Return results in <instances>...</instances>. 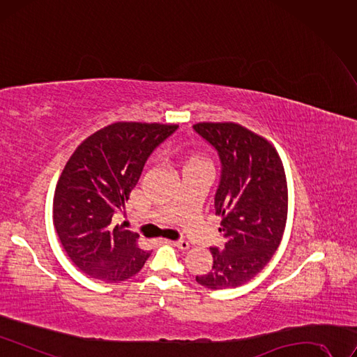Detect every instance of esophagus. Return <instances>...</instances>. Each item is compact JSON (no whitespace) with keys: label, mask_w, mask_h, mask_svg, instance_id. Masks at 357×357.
Segmentation results:
<instances>
[{"label":"esophagus","mask_w":357,"mask_h":357,"mask_svg":"<svg viewBox=\"0 0 357 357\" xmlns=\"http://www.w3.org/2000/svg\"><path fill=\"white\" fill-rule=\"evenodd\" d=\"M175 247H178L179 250H188L190 248V243L185 240H178V241H172Z\"/></svg>","instance_id":"1"}]
</instances>
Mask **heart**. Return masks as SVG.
Listing matches in <instances>:
<instances>
[{
  "instance_id": "obj_1",
  "label": "heart",
  "mask_w": 357,
  "mask_h": 357,
  "mask_svg": "<svg viewBox=\"0 0 357 357\" xmlns=\"http://www.w3.org/2000/svg\"><path fill=\"white\" fill-rule=\"evenodd\" d=\"M204 163H207L204 158H202V157H191L190 160L187 162V165H185V167L187 166H195V165H204Z\"/></svg>"
}]
</instances>
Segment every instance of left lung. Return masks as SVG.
Returning <instances> with one entry per match:
<instances>
[{"instance_id":"left-lung-1","label":"left lung","mask_w":357,"mask_h":357,"mask_svg":"<svg viewBox=\"0 0 357 357\" xmlns=\"http://www.w3.org/2000/svg\"><path fill=\"white\" fill-rule=\"evenodd\" d=\"M192 128L219 155L215 210L227 238L223 250L210 248L213 266L195 281L208 289L235 288L253 280L280 247L288 213L285 170L273 145L238 123Z\"/></svg>"}]
</instances>
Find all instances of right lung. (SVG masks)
<instances>
[{
	"label": "right lung",
	"instance_id": "obj_1",
	"mask_svg": "<svg viewBox=\"0 0 357 357\" xmlns=\"http://www.w3.org/2000/svg\"><path fill=\"white\" fill-rule=\"evenodd\" d=\"M178 125L116 122L88 137L59 178L52 222L60 243L79 271L105 282H121L150 257L139 235L113 227L150 154Z\"/></svg>",
	"mask_w": 357,
	"mask_h": 357
}]
</instances>
